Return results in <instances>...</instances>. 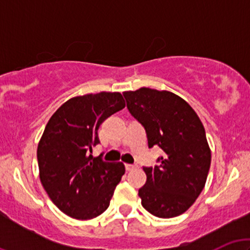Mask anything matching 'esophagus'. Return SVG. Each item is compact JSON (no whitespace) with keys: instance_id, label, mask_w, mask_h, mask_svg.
<instances>
[{"instance_id":"1","label":"esophagus","mask_w":250,"mask_h":250,"mask_svg":"<svg viewBox=\"0 0 250 250\" xmlns=\"http://www.w3.org/2000/svg\"><path fill=\"white\" fill-rule=\"evenodd\" d=\"M135 168H136V166H135V165H128V163L125 165V169H127L128 171L133 170V169H135Z\"/></svg>"}]
</instances>
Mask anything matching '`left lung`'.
<instances>
[{"label":"left lung","mask_w":250,"mask_h":250,"mask_svg":"<svg viewBox=\"0 0 250 250\" xmlns=\"http://www.w3.org/2000/svg\"><path fill=\"white\" fill-rule=\"evenodd\" d=\"M130 114L145 127L148 147L165 151L159 166L145 167L139 189L143 208L162 219L179 216L205 188L211 153L205 127L183 99L167 90L140 88L123 93Z\"/></svg>","instance_id":"1"}]
</instances>
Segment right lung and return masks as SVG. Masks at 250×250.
Instances as JSON below:
<instances>
[{
    "label": "right lung",
    "mask_w": 250,
    "mask_h": 250,
    "mask_svg": "<svg viewBox=\"0 0 250 250\" xmlns=\"http://www.w3.org/2000/svg\"><path fill=\"white\" fill-rule=\"evenodd\" d=\"M125 107L120 93L101 91L68 100L45 125L37 146L40 180L60 210L90 220L109 207L125 168L93 157L101 123Z\"/></svg>",
    "instance_id": "1"
}]
</instances>
